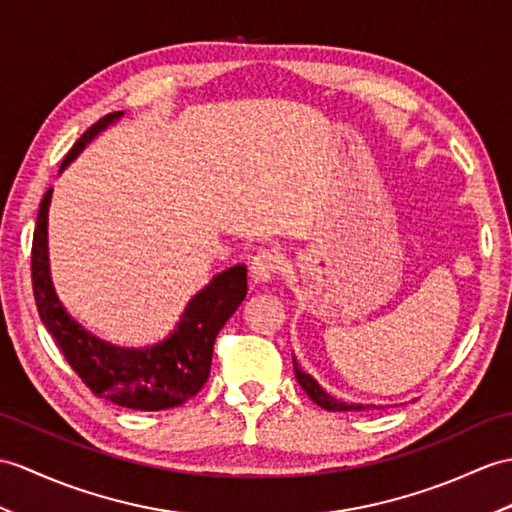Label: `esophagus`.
Returning a JSON list of instances; mask_svg holds the SVG:
<instances>
[{
	"label": "esophagus",
	"mask_w": 512,
	"mask_h": 512,
	"mask_svg": "<svg viewBox=\"0 0 512 512\" xmlns=\"http://www.w3.org/2000/svg\"><path fill=\"white\" fill-rule=\"evenodd\" d=\"M283 255L272 251V248H259V251L255 253V257L251 259V266H248V270H251V277L255 283H266L272 279V275L275 272H279L283 268Z\"/></svg>",
	"instance_id": "34e87169"
}]
</instances>
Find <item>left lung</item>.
<instances>
[{"label": "left lung", "mask_w": 512, "mask_h": 512, "mask_svg": "<svg viewBox=\"0 0 512 512\" xmlns=\"http://www.w3.org/2000/svg\"><path fill=\"white\" fill-rule=\"evenodd\" d=\"M292 364H294V375H296V382L301 384V388L307 392V397H310L316 406L325 408L329 412H349V410H364L362 403H344V401H338L331 395H327V392L318 386L316 379L305 373L303 368H299V364H296V360L292 358Z\"/></svg>", "instance_id": "8db88e82"}]
</instances>
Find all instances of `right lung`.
Here are the masks:
<instances>
[{
    "instance_id": "right-lung-1",
    "label": "right lung",
    "mask_w": 512,
    "mask_h": 512,
    "mask_svg": "<svg viewBox=\"0 0 512 512\" xmlns=\"http://www.w3.org/2000/svg\"><path fill=\"white\" fill-rule=\"evenodd\" d=\"M122 115V111L104 115L100 122L85 130V135L67 152L61 170L78 157V152L95 135ZM50 200L52 189H47L32 237V290L41 323L95 397L144 412L181 406L207 382L213 342L246 296V266L237 264L218 272L205 288L194 294L168 338L141 349L115 347L78 325L54 292L47 255Z\"/></svg>"
}]
</instances>
